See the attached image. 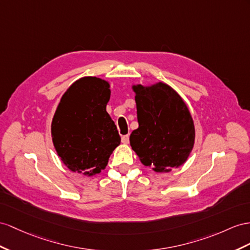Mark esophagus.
Masks as SVG:
<instances>
[{
	"label": "esophagus",
	"mask_w": 250,
	"mask_h": 250,
	"mask_svg": "<svg viewBox=\"0 0 250 250\" xmlns=\"http://www.w3.org/2000/svg\"><path fill=\"white\" fill-rule=\"evenodd\" d=\"M129 140H130V136L129 134H126V135H124L123 137H121V142H123L124 144H129Z\"/></svg>",
	"instance_id": "esophagus-1"
}]
</instances>
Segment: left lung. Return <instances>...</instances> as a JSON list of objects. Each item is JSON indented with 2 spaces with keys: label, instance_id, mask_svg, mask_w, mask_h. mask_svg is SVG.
<instances>
[{
  "label": "left lung",
  "instance_id": "8db88e82",
  "mask_svg": "<svg viewBox=\"0 0 250 250\" xmlns=\"http://www.w3.org/2000/svg\"><path fill=\"white\" fill-rule=\"evenodd\" d=\"M138 129L130 136L132 149L145 166L169 172L182 166L194 145L195 130L188 107L165 83L134 85Z\"/></svg>",
  "mask_w": 250,
  "mask_h": 250
}]
</instances>
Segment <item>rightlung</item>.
Here are the masks:
<instances>
[{
  "label": "right lung",
  "mask_w": 250,
  "mask_h": 250,
  "mask_svg": "<svg viewBox=\"0 0 250 250\" xmlns=\"http://www.w3.org/2000/svg\"><path fill=\"white\" fill-rule=\"evenodd\" d=\"M110 84L96 77H83L68 87L52 123L53 143L66 167L92 176L100 173L120 136L105 107Z\"/></svg>",
  "instance_id": "obj_1"
}]
</instances>
